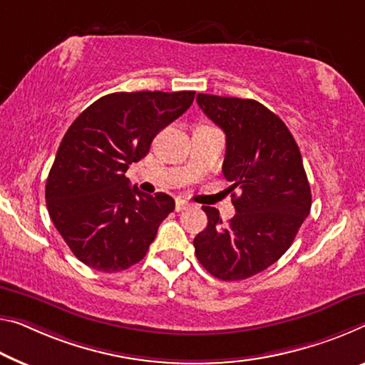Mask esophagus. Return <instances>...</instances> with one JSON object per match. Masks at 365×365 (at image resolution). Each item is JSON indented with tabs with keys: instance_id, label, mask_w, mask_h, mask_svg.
Here are the masks:
<instances>
[{
	"instance_id": "1",
	"label": "esophagus",
	"mask_w": 365,
	"mask_h": 365,
	"mask_svg": "<svg viewBox=\"0 0 365 365\" xmlns=\"http://www.w3.org/2000/svg\"><path fill=\"white\" fill-rule=\"evenodd\" d=\"M189 205H190V204H189L187 200H184V199H176V212H182V210H186Z\"/></svg>"
}]
</instances>
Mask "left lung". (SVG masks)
I'll return each instance as SVG.
<instances>
[{"label":"left lung","instance_id":"8db88e82","mask_svg":"<svg viewBox=\"0 0 365 365\" xmlns=\"http://www.w3.org/2000/svg\"><path fill=\"white\" fill-rule=\"evenodd\" d=\"M197 104L227 135L223 176L237 214L223 223L202 207L209 223L194 238L195 256L212 276L243 280L264 271L290 248L310 214L312 190L299 145L287 125L255 99L197 94Z\"/></svg>","mask_w":365,"mask_h":365}]
</instances>
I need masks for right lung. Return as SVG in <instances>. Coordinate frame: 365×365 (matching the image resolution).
I'll list each match as a JSON object with an SVG mask.
<instances>
[{
  "label": "right lung",
  "mask_w": 365,
  "mask_h": 365,
  "mask_svg": "<svg viewBox=\"0 0 365 365\" xmlns=\"http://www.w3.org/2000/svg\"><path fill=\"white\" fill-rule=\"evenodd\" d=\"M194 91L112 93L76 117L46 184L48 215L71 253L101 272L142 261L175 210L165 192H140L125 178L156 133L186 112Z\"/></svg>",
  "instance_id": "obj_1"
}]
</instances>
